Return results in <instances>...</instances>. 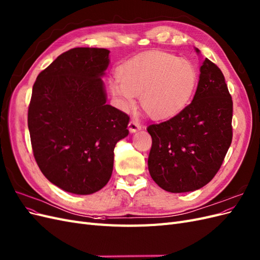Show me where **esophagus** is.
Here are the masks:
<instances>
[{
    "instance_id": "1",
    "label": "esophagus",
    "mask_w": 260,
    "mask_h": 260,
    "mask_svg": "<svg viewBox=\"0 0 260 260\" xmlns=\"http://www.w3.org/2000/svg\"><path fill=\"white\" fill-rule=\"evenodd\" d=\"M128 129L131 133H135L139 130L142 129V125H141L139 122H136V121H130L129 124H128Z\"/></svg>"
}]
</instances>
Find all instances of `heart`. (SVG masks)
I'll return each mask as SVG.
<instances>
[{"label": "heart", "instance_id": "1", "mask_svg": "<svg viewBox=\"0 0 260 260\" xmlns=\"http://www.w3.org/2000/svg\"><path fill=\"white\" fill-rule=\"evenodd\" d=\"M199 76L192 62L153 50L124 61L109 81L117 106L127 111L141 94V105L154 119L174 118L190 104Z\"/></svg>", "mask_w": 260, "mask_h": 260}]
</instances>
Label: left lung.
<instances>
[{
	"label": "left lung",
	"mask_w": 260,
	"mask_h": 260,
	"mask_svg": "<svg viewBox=\"0 0 260 260\" xmlns=\"http://www.w3.org/2000/svg\"><path fill=\"white\" fill-rule=\"evenodd\" d=\"M200 72L192 103L176 117L147 128L152 137L149 175L167 192H192L206 185L232 142L233 102L223 74L208 58Z\"/></svg>",
	"instance_id": "left-lung-1"
}]
</instances>
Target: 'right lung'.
<instances>
[{"instance_id":"1","label":"right lung","mask_w":260,"mask_h":260,"mask_svg":"<svg viewBox=\"0 0 260 260\" xmlns=\"http://www.w3.org/2000/svg\"><path fill=\"white\" fill-rule=\"evenodd\" d=\"M109 51L76 48L39 74L28 109L36 161L50 182L88 195L112 177L114 148L129 135V116L106 104L102 77Z\"/></svg>"}]
</instances>
